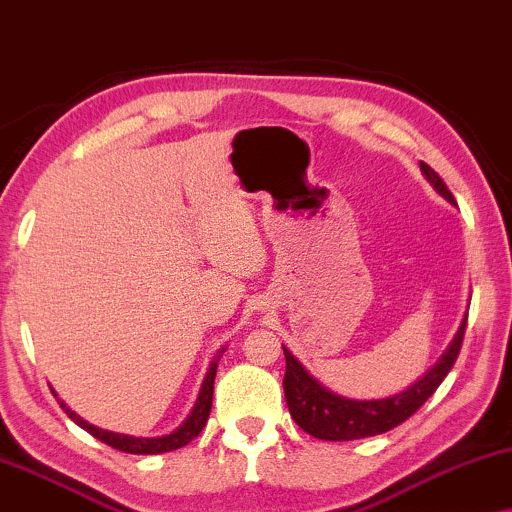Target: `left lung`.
Segmentation results:
<instances>
[{"mask_svg":"<svg viewBox=\"0 0 512 512\" xmlns=\"http://www.w3.org/2000/svg\"><path fill=\"white\" fill-rule=\"evenodd\" d=\"M420 169L429 185L434 187L448 204L455 206V197H452V192L445 187L443 178L424 162H420ZM466 320H469V311L464 313V318L459 322L448 348L443 350V355L436 359L434 366H429V371H424L415 383H410L406 387V390L390 394V397L383 399H348L343 397V394L331 392L318 378L311 376V373L306 371V366L283 345V390L292 420L297 422L306 434L320 438V441H357V438L378 436L394 429L403 420H408V417L436 392V387L441 385L443 378L450 373L452 364H455V359L459 355V348H462Z\"/></svg>","mask_w":512,"mask_h":512,"instance_id":"obj_1","label":"left lung"}]
</instances>
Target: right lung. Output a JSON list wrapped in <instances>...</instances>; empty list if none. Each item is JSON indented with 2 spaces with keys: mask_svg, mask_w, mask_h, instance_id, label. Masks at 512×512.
Returning a JSON list of instances; mask_svg holds the SVG:
<instances>
[{
  "mask_svg": "<svg viewBox=\"0 0 512 512\" xmlns=\"http://www.w3.org/2000/svg\"><path fill=\"white\" fill-rule=\"evenodd\" d=\"M225 350L227 348H220L218 355L213 357V362L208 364L204 383H201L199 397H197V401H194L190 415H187L174 431H169V434H162V436H129V434H118V431L99 429V427H95V424L85 422L81 415H76L74 410H71L62 399H57V403H60L64 413H67L71 420L78 424V427L95 436L97 441L111 445V448L120 450V452H129V455H162V452L178 450V448H183V445L190 443L192 438H197L199 431L206 427L208 413H211V406H213L215 371H218V362H220L222 352H225ZM50 392H53L57 397V392L53 390V387H50Z\"/></svg>",
  "mask_w": 512,
  "mask_h": 512,
  "instance_id": "obj_1",
  "label": "right lung"
}]
</instances>
